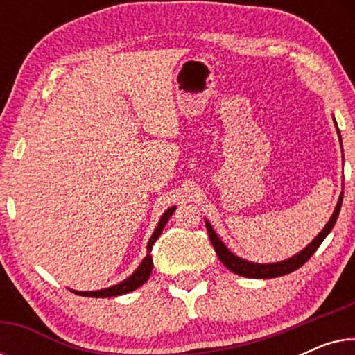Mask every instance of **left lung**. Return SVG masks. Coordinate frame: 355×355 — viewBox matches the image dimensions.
Segmentation results:
<instances>
[{"label":"left lung","mask_w":355,"mask_h":355,"mask_svg":"<svg viewBox=\"0 0 355 355\" xmlns=\"http://www.w3.org/2000/svg\"><path fill=\"white\" fill-rule=\"evenodd\" d=\"M333 123H334V128H336L339 142H341V132H339L338 123H336V119H334V116H333ZM341 148H343V142H341ZM343 162H344V157H343ZM343 187H344V184H343ZM343 196L344 193L341 192V196H339V198H338L336 207H334L331 218H329V221L324 225L323 230L318 232V236L315 237V239L310 242L305 249L297 252L295 255L289 257V259H286V260L275 261V263H255V261L241 259V257L232 254V252L225 245V242L218 237L215 230H213V226L210 225V221L205 220V226H207L208 236H210L211 244H213V247H215L218 259H220L221 263L225 265L227 270H231L232 273H236L239 276H245V278H255V279L278 278V276L293 273V271L300 268V266H302L305 261H307L310 257L315 254V250H317L320 244L324 241V237L331 232L334 223H336V220H338V215H339V211H341V205H343Z\"/></svg>","instance_id":"8db88e82"}]
</instances>
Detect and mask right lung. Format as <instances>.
<instances>
[{
    "label": "right lung",
    "instance_id": "add662e5",
    "mask_svg": "<svg viewBox=\"0 0 355 355\" xmlns=\"http://www.w3.org/2000/svg\"><path fill=\"white\" fill-rule=\"evenodd\" d=\"M176 210V205L169 207L166 211L163 213L162 218H159L157 227H155L152 237H150L148 244H147V257L140 261V265L137 266V270L134 271L132 275L129 276V278H125L124 281H121V283L114 284V286H110V288H105V289H98V291H74L71 289L72 293L77 294V295H84V297H116V295H123V294H128V293H132L140 286L147 283V279L150 278V275H152V270H153V259L152 255H150V252H152V247L157 239L159 237V234L163 232V227L166 226V223L171 215Z\"/></svg>",
    "mask_w": 355,
    "mask_h": 355
}]
</instances>
